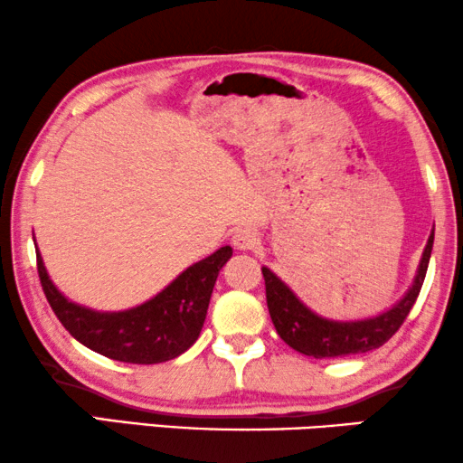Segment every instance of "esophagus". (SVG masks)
Masks as SVG:
<instances>
[{
	"mask_svg": "<svg viewBox=\"0 0 463 463\" xmlns=\"http://www.w3.org/2000/svg\"><path fill=\"white\" fill-rule=\"evenodd\" d=\"M232 245L237 247V250L251 251L260 245V234L253 229H239L232 234Z\"/></svg>",
	"mask_w": 463,
	"mask_h": 463,
	"instance_id": "obj_1",
	"label": "esophagus"
}]
</instances>
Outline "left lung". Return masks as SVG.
<instances>
[{
    "instance_id": "1",
    "label": "left lung",
    "mask_w": 463,
    "mask_h": 463,
    "mask_svg": "<svg viewBox=\"0 0 463 463\" xmlns=\"http://www.w3.org/2000/svg\"><path fill=\"white\" fill-rule=\"evenodd\" d=\"M434 232L430 234L428 245L421 256L418 277L407 291L405 298L392 308L382 312L373 318L364 321H329L312 312L299 302L288 285L279 279L275 272L262 269L264 285H266V304L275 325L277 334L281 335L285 344L306 356L315 359H335V356L361 354L375 350L386 344L401 325L405 323L409 312H411L415 299L420 296L421 285H424L430 253H432Z\"/></svg>"
}]
</instances>
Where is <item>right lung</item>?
Segmentation results:
<instances>
[{"mask_svg": "<svg viewBox=\"0 0 463 463\" xmlns=\"http://www.w3.org/2000/svg\"><path fill=\"white\" fill-rule=\"evenodd\" d=\"M231 256L229 245L220 247L188 266L161 294L123 312H96L69 302L52 285L39 251L37 272L52 310L77 342L113 361L155 364L175 359L197 342L218 272Z\"/></svg>", "mask_w": 463, "mask_h": 463, "instance_id": "right-lung-1", "label": "right lung"}]
</instances>
